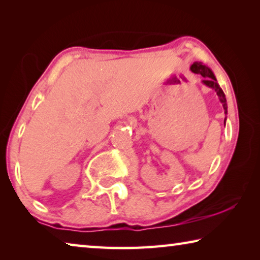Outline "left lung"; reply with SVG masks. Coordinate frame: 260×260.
Returning <instances> with one entry per match:
<instances>
[{"label": "left lung", "mask_w": 260, "mask_h": 260, "mask_svg": "<svg viewBox=\"0 0 260 260\" xmlns=\"http://www.w3.org/2000/svg\"><path fill=\"white\" fill-rule=\"evenodd\" d=\"M190 70L193 73L201 74V76L204 78V80H203L204 85L213 88V89L217 91V95H218V98L220 100V102L222 103V107H223V110H225V113H227V103H226L225 94H223L222 89L218 85L217 79H215L213 72L211 71V70L208 67H206V65H203V63H201V61H195V63H193L190 67ZM223 122L226 124V118H225V120H223Z\"/></svg>", "instance_id": "obj_1"}]
</instances>
